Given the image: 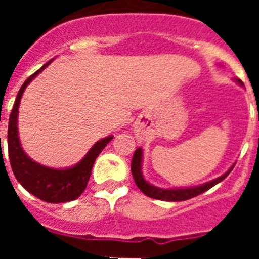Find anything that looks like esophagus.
Listing matches in <instances>:
<instances>
[{
	"label": "esophagus",
	"mask_w": 259,
	"mask_h": 259,
	"mask_svg": "<svg viewBox=\"0 0 259 259\" xmlns=\"http://www.w3.org/2000/svg\"><path fill=\"white\" fill-rule=\"evenodd\" d=\"M135 132H136V137H137V139H140V140H141V139H143V131H141V130H140V128H136V130H135Z\"/></svg>",
	"instance_id": "obj_1"
}]
</instances>
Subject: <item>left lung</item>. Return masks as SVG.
<instances>
[{
	"instance_id": "left-lung-1",
	"label": "left lung",
	"mask_w": 259,
	"mask_h": 259,
	"mask_svg": "<svg viewBox=\"0 0 259 259\" xmlns=\"http://www.w3.org/2000/svg\"><path fill=\"white\" fill-rule=\"evenodd\" d=\"M237 83L240 85H242V81L240 79H236ZM141 163H143V149L141 148H137L134 153V158H132L131 162V171L132 176H134V180L136 183V185L139 187L141 192L144 194H146L148 197L155 198V200H161V201H185L189 200L192 197H196L198 194L203 193V192L209 191L210 188H212L214 185H217L218 183H221L222 180H224L228 176V174L232 171V168L235 167H231L230 170L226 174H223L222 176L217 178V179L211 180V182H207L205 184H201L198 187H192V188H174V189H163V188H158V187H154L150 183L146 182L144 179L143 172H141Z\"/></svg>"
}]
</instances>
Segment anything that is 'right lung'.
Listing matches in <instances>:
<instances>
[{
  "mask_svg": "<svg viewBox=\"0 0 259 259\" xmlns=\"http://www.w3.org/2000/svg\"><path fill=\"white\" fill-rule=\"evenodd\" d=\"M52 61L53 59L47 62L20 87L15 104L10 113V118H9L8 148L11 168L18 182L23 185V188H26L29 193L45 202L59 203L76 200L80 194L83 193L92 174V167L95 164L96 158L102 152L105 146L113 140V136H107L97 141L79 163L68 168H62V170L42 166L37 162L32 161L24 153L20 145L19 136H18V107L20 104V98L32 79L36 77V75L44 70Z\"/></svg>",
  "mask_w": 259,
  "mask_h": 259,
  "instance_id": "obj_1",
  "label": "right lung"
}]
</instances>
